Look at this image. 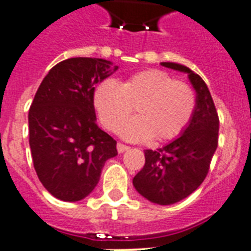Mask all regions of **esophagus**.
I'll return each instance as SVG.
<instances>
[{
    "label": "esophagus",
    "mask_w": 251,
    "mask_h": 251,
    "mask_svg": "<svg viewBox=\"0 0 251 251\" xmlns=\"http://www.w3.org/2000/svg\"><path fill=\"white\" fill-rule=\"evenodd\" d=\"M129 150V147L125 145H122V143H117V151L118 153H124L125 151H127Z\"/></svg>",
    "instance_id": "obj_1"
}]
</instances>
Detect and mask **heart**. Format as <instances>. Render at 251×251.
Instances as JSON below:
<instances>
[{
  "mask_svg": "<svg viewBox=\"0 0 251 251\" xmlns=\"http://www.w3.org/2000/svg\"><path fill=\"white\" fill-rule=\"evenodd\" d=\"M136 106L138 116L125 124ZM94 106L100 121L130 142L173 139L189 125L195 109L191 87L160 70H145L122 83L108 79L94 92Z\"/></svg>",
  "mask_w": 251,
  "mask_h": 251,
  "instance_id": "heart-1",
  "label": "heart"
}]
</instances>
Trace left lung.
I'll return each instance as SVG.
<instances>
[{"mask_svg": "<svg viewBox=\"0 0 251 251\" xmlns=\"http://www.w3.org/2000/svg\"><path fill=\"white\" fill-rule=\"evenodd\" d=\"M161 65L187 74L197 94L189 125L164 147L146 150L145 167L133 178L134 187L142 197L168 206L189 197L206 178L218 149L219 117L208 87L198 74L176 62Z\"/></svg>", "mask_w": 251, "mask_h": 251, "instance_id": "8db88e82", "label": "left lung"}]
</instances>
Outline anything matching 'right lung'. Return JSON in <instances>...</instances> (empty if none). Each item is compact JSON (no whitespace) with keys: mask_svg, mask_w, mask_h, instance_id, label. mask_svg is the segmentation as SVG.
Here are the masks:
<instances>
[{"mask_svg":"<svg viewBox=\"0 0 251 251\" xmlns=\"http://www.w3.org/2000/svg\"><path fill=\"white\" fill-rule=\"evenodd\" d=\"M118 66L75 57L53 66L28 112L29 149L37 177L64 202H78L98 185L105 161L117 155L116 141L96 124L95 86Z\"/></svg>","mask_w":251,"mask_h":251,"instance_id":"obj_1","label":"right lung"}]
</instances>
